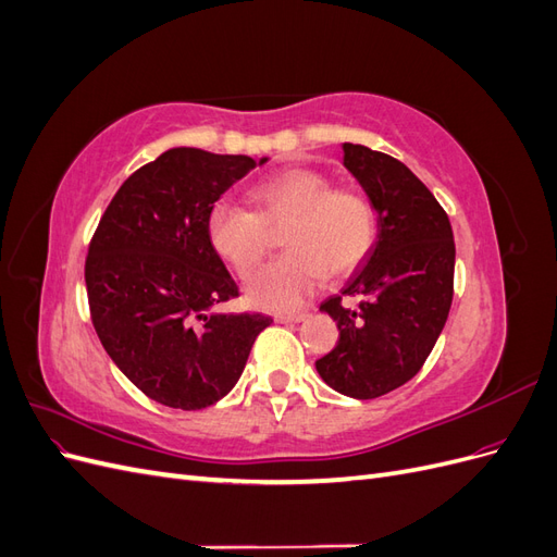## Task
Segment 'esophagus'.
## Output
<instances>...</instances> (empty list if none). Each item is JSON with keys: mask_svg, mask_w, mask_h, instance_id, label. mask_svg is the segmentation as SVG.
Returning <instances> with one entry per match:
<instances>
[{"mask_svg": "<svg viewBox=\"0 0 557 557\" xmlns=\"http://www.w3.org/2000/svg\"><path fill=\"white\" fill-rule=\"evenodd\" d=\"M307 311H297V313H276V323H301V320H307Z\"/></svg>", "mask_w": 557, "mask_h": 557, "instance_id": "34e87169", "label": "esophagus"}]
</instances>
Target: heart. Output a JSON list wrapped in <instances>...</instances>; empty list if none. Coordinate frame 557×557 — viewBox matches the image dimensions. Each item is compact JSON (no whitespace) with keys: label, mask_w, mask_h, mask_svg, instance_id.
<instances>
[{"label":"heart","mask_w":557,"mask_h":557,"mask_svg":"<svg viewBox=\"0 0 557 557\" xmlns=\"http://www.w3.org/2000/svg\"><path fill=\"white\" fill-rule=\"evenodd\" d=\"M256 211L230 199H218L207 215L213 250L239 276L256 269L272 232L285 220L281 242L288 248L246 285L250 305L267 311L297 309L327 269L348 274L376 242V211L362 193L332 188V181L313 170H285L256 183L248 193Z\"/></svg>","instance_id":"1"}]
</instances>
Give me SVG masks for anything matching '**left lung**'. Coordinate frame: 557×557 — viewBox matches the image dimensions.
<instances>
[{"label": "left lung", "instance_id": "left-lung-1", "mask_svg": "<svg viewBox=\"0 0 557 557\" xmlns=\"http://www.w3.org/2000/svg\"><path fill=\"white\" fill-rule=\"evenodd\" d=\"M344 166L379 213V234L339 297L320 305L339 342L315 369L336 393L374 399L411 381L446 325L455 244L448 215L407 164L360 144H344Z\"/></svg>", "mask_w": 557, "mask_h": 557}]
</instances>
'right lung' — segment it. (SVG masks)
<instances>
[{"label":"right lung","mask_w":557,"mask_h":557,"mask_svg":"<svg viewBox=\"0 0 557 557\" xmlns=\"http://www.w3.org/2000/svg\"><path fill=\"white\" fill-rule=\"evenodd\" d=\"M264 162L170 148L121 185L97 225L86 260L95 332L115 367L164 407L223 399L274 323L215 311L239 288L207 234L209 209Z\"/></svg>","instance_id":"1"}]
</instances>
